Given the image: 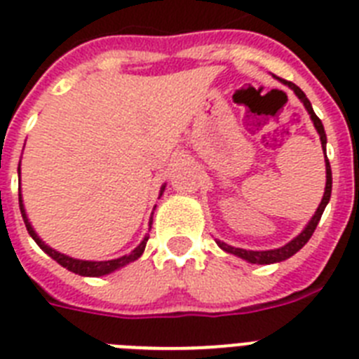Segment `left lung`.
I'll use <instances>...</instances> for the list:
<instances>
[{"instance_id":"1","label":"left lung","mask_w":359,"mask_h":359,"mask_svg":"<svg viewBox=\"0 0 359 359\" xmlns=\"http://www.w3.org/2000/svg\"><path fill=\"white\" fill-rule=\"evenodd\" d=\"M280 79V78H278ZM281 83L287 85V87L290 88V90H294V94L298 96V100L302 101L303 107L307 109L309 116H311L312 123H314V127H316L318 134H320V142H321V149H323V152L327 150V134H325V128H323V123H321V119L318 118L316 114H314V110H312V105L311 101L307 100V96H305V92L302 90V88L298 87V85L290 83V81H285V79H280ZM325 170H327V183H325V192H323V198H321V203L318 205L316 212H314V216L311 217V222L305 225V229H303L302 232H299L294 240H290L289 243H285L283 247H280V249H272V250H247V249H238V247H232V245H226L223 243V241H216L217 247L222 250H225V252L229 254H234V256H238V258L245 259V262L249 263H258V265H271V263H280L283 262V259H289L290 256H294V254L298 252L299 249H302L303 245L307 243L309 240H311L312 232L316 231L318 223H320L321 219V214H323V210H325L327 203H329L330 200V192H332V172H330V165H329V159H327L325 156Z\"/></svg>"}]
</instances>
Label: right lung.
I'll use <instances>...</instances> for the list:
<instances>
[{
  "instance_id": "add662e5",
  "label": "right lung",
  "mask_w": 359,
  "mask_h": 359,
  "mask_svg": "<svg viewBox=\"0 0 359 359\" xmlns=\"http://www.w3.org/2000/svg\"><path fill=\"white\" fill-rule=\"evenodd\" d=\"M20 174H21V168L18 167V176H20ZM165 187H167V185H161L159 196L163 194ZM154 209H156V207H154ZM20 210H21V216H23V222H25L27 231H29V234L32 236V240L39 245V249H41L45 254H48L52 259H56L61 267H65L67 271L74 272V274H79V276H90V278H100V276H105V274H110V272L118 271V269L125 267V265H128V263L136 262V259L143 254L147 241H149V236H145L142 243L137 245L133 252L125 254V256H121V258L109 259V262H88V259H76V258H70V256H67V254L57 252V250H54L52 247H48V245L45 243V241H43L38 234H36L34 226L30 225V222H29V216H27V212H25V205H23V198H21V192H20ZM152 214H154V212H152ZM149 226H152V217H150Z\"/></svg>"
}]
</instances>
